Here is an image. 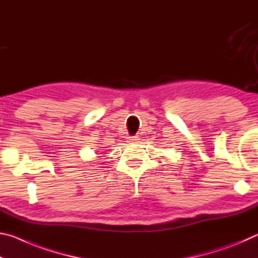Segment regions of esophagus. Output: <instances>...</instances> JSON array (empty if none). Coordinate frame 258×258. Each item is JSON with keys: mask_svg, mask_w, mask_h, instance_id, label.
Instances as JSON below:
<instances>
[{"mask_svg": "<svg viewBox=\"0 0 258 258\" xmlns=\"http://www.w3.org/2000/svg\"><path fill=\"white\" fill-rule=\"evenodd\" d=\"M139 137H138V135H133V137H130L128 138V141L130 142H138L139 141Z\"/></svg>", "mask_w": 258, "mask_h": 258, "instance_id": "34e87169", "label": "esophagus"}]
</instances>
